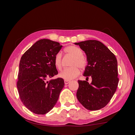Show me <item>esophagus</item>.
<instances>
[{"label":"esophagus","instance_id":"34e87169","mask_svg":"<svg viewBox=\"0 0 135 135\" xmlns=\"http://www.w3.org/2000/svg\"><path fill=\"white\" fill-rule=\"evenodd\" d=\"M70 82V81H69V80H65L64 81V83H65V84H68Z\"/></svg>","mask_w":135,"mask_h":135}]
</instances>
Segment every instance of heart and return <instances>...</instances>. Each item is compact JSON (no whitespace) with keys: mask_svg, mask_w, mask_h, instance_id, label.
<instances>
[{"mask_svg":"<svg viewBox=\"0 0 135 135\" xmlns=\"http://www.w3.org/2000/svg\"><path fill=\"white\" fill-rule=\"evenodd\" d=\"M65 52L74 57L71 64V66H74L64 69L59 74V76L65 80H71L79 75L80 71L79 67L80 69L85 68L87 60L83 56V51L76 46H68L65 49ZM54 63L56 67L59 70L62 68V55L60 53H58L55 56Z\"/></svg>","mask_w":135,"mask_h":135,"instance_id":"heart-1","label":"heart"}]
</instances>
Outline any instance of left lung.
<instances>
[{
  "instance_id": "8db88e82",
  "label": "left lung",
  "mask_w": 135,
  "mask_h": 135,
  "mask_svg": "<svg viewBox=\"0 0 135 135\" xmlns=\"http://www.w3.org/2000/svg\"><path fill=\"white\" fill-rule=\"evenodd\" d=\"M87 56V65L83 76L92 82L78 80L76 97L80 103L89 110L105 107L111 100L118 86V63L115 56L101 42L88 40L75 43Z\"/></svg>"
}]
</instances>
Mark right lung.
<instances>
[{"label": "right lung", "mask_w": 135, "mask_h": 135, "mask_svg": "<svg viewBox=\"0 0 135 135\" xmlns=\"http://www.w3.org/2000/svg\"><path fill=\"white\" fill-rule=\"evenodd\" d=\"M62 46L50 39L35 42L22 56L17 87L23 105L36 114L43 115L55 107L64 86L59 78L46 81L58 74L54 59Z\"/></svg>", "instance_id": "1"}]
</instances>
